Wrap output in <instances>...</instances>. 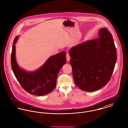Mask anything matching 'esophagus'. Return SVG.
Listing matches in <instances>:
<instances>
[{"mask_svg":"<svg viewBox=\"0 0 128 128\" xmlns=\"http://www.w3.org/2000/svg\"><path fill=\"white\" fill-rule=\"evenodd\" d=\"M66 57L67 61H69V60L70 59V55H69V53H66Z\"/></svg>","mask_w":128,"mask_h":128,"instance_id":"1","label":"esophagus"}]
</instances>
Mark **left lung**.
<instances>
[{"label": "left lung", "mask_w": 128, "mask_h": 128, "mask_svg": "<svg viewBox=\"0 0 128 128\" xmlns=\"http://www.w3.org/2000/svg\"><path fill=\"white\" fill-rule=\"evenodd\" d=\"M98 36L73 46L69 50L75 83L84 91H95L106 85L116 63V50L111 33L103 28Z\"/></svg>", "instance_id": "1"}]
</instances>
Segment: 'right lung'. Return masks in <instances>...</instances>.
Instances as JSON below:
<instances>
[{
	"instance_id": "1",
	"label": "right lung",
	"mask_w": 128,
	"mask_h": 128,
	"mask_svg": "<svg viewBox=\"0 0 128 128\" xmlns=\"http://www.w3.org/2000/svg\"><path fill=\"white\" fill-rule=\"evenodd\" d=\"M19 36L14 41L11 54V66L16 79L25 90L36 96H44L51 92L56 86L58 74L66 63V52L62 51L50 56L38 69L26 71L20 68L16 57V46Z\"/></svg>"
}]
</instances>
